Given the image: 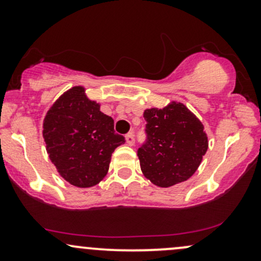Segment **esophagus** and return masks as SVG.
Instances as JSON below:
<instances>
[{
	"instance_id": "1",
	"label": "esophagus",
	"mask_w": 261,
	"mask_h": 261,
	"mask_svg": "<svg viewBox=\"0 0 261 261\" xmlns=\"http://www.w3.org/2000/svg\"><path fill=\"white\" fill-rule=\"evenodd\" d=\"M125 139H126V142H127V145H130V146H133L134 143H135V137H134V134H127L126 136H125Z\"/></svg>"
}]
</instances>
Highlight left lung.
<instances>
[{
	"mask_svg": "<svg viewBox=\"0 0 261 261\" xmlns=\"http://www.w3.org/2000/svg\"><path fill=\"white\" fill-rule=\"evenodd\" d=\"M143 118L147 140L137 151L143 175L161 188L188 180L208 148L202 122L178 101L146 109Z\"/></svg>",
	"mask_w": 261,
	"mask_h": 261,
	"instance_id": "8db88e82",
	"label": "left lung"
}]
</instances>
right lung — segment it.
<instances>
[{"instance_id": "add662e5", "label": "right lung", "mask_w": 261, "mask_h": 261, "mask_svg": "<svg viewBox=\"0 0 261 261\" xmlns=\"http://www.w3.org/2000/svg\"><path fill=\"white\" fill-rule=\"evenodd\" d=\"M43 136L59 174L79 188L103 180L112 153L125 142L114 131L113 118L101 113L81 86L68 89L53 104L44 119Z\"/></svg>"}]
</instances>
